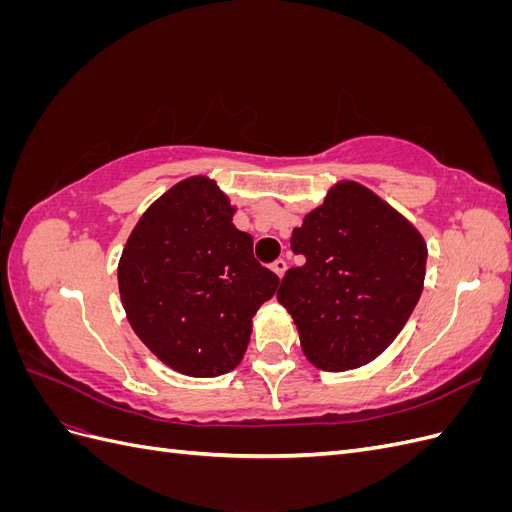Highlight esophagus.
<instances>
[{
  "label": "esophagus",
  "instance_id": "34e87169",
  "mask_svg": "<svg viewBox=\"0 0 512 512\" xmlns=\"http://www.w3.org/2000/svg\"><path fill=\"white\" fill-rule=\"evenodd\" d=\"M286 260L284 258H277L275 262H273V265H271V269H273V273L277 275V277H282L284 273H286Z\"/></svg>",
  "mask_w": 512,
  "mask_h": 512
}]
</instances>
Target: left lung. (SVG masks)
<instances>
[{"instance_id": "obj_1", "label": "left lung", "mask_w": 512, "mask_h": 512, "mask_svg": "<svg viewBox=\"0 0 512 512\" xmlns=\"http://www.w3.org/2000/svg\"><path fill=\"white\" fill-rule=\"evenodd\" d=\"M305 256L277 290L303 354L324 371L367 365L389 348L421 299L427 245L401 213L365 185L339 181L292 230Z\"/></svg>"}]
</instances>
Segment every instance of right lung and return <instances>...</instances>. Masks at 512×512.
Returning a JSON list of instances; mask_svg holds the SVG:
<instances>
[{
    "label": "right lung",
    "mask_w": 512,
    "mask_h": 512,
    "mask_svg": "<svg viewBox=\"0 0 512 512\" xmlns=\"http://www.w3.org/2000/svg\"><path fill=\"white\" fill-rule=\"evenodd\" d=\"M232 215L215 181L183 179L143 213L121 252L117 280L130 327L185 376L235 369L254 314L280 284Z\"/></svg>",
    "instance_id": "obj_1"
}]
</instances>
